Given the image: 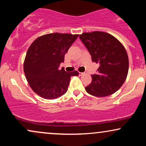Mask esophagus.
Returning a JSON list of instances; mask_svg holds the SVG:
<instances>
[{
  "label": "esophagus",
  "instance_id": "esophagus-1",
  "mask_svg": "<svg viewBox=\"0 0 146 146\" xmlns=\"http://www.w3.org/2000/svg\"><path fill=\"white\" fill-rule=\"evenodd\" d=\"M86 72H84V73H81V72H79V75H84V74H86Z\"/></svg>",
  "mask_w": 146,
  "mask_h": 146
}]
</instances>
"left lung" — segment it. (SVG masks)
<instances>
[{
    "mask_svg": "<svg viewBox=\"0 0 146 146\" xmlns=\"http://www.w3.org/2000/svg\"><path fill=\"white\" fill-rule=\"evenodd\" d=\"M80 39L90 53L93 62L100 64L86 92L96 97L113 94L124 83L128 72V57L125 48L117 38L102 31L83 33Z\"/></svg>",
    "mask_w": 146,
    "mask_h": 146,
    "instance_id": "1",
    "label": "left lung"
}]
</instances>
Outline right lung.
Listing matches in <instances>:
<instances>
[{
  "label": "right lung",
  "instance_id": "add662e5",
  "mask_svg": "<svg viewBox=\"0 0 146 146\" xmlns=\"http://www.w3.org/2000/svg\"><path fill=\"white\" fill-rule=\"evenodd\" d=\"M78 35L54 33L39 37L27 52L24 72L29 86L44 99L53 100L66 93L71 76H78L75 71L68 73L59 70L64 56Z\"/></svg>",
  "mask_w": 146,
  "mask_h": 146
}]
</instances>
